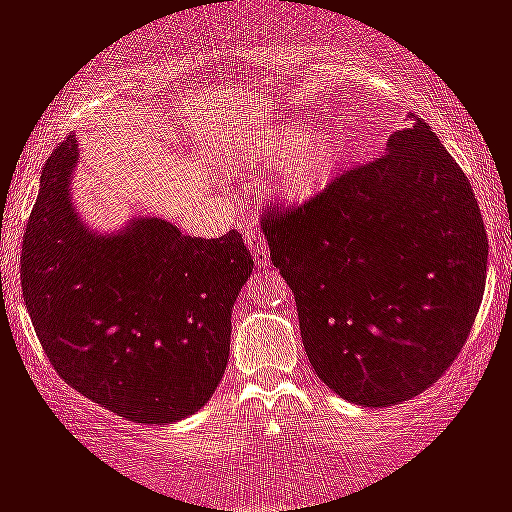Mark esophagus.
Segmentation results:
<instances>
[{
  "instance_id": "esophagus-1",
  "label": "esophagus",
  "mask_w": 512,
  "mask_h": 512,
  "mask_svg": "<svg viewBox=\"0 0 512 512\" xmlns=\"http://www.w3.org/2000/svg\"><path fill=\"white\" fill-rule=\"evenodd\" d=\"M244 242H246V246H249V249H251V254H254L258 266L266 268L268 263H270V258H268V246H266V239H263V235L256 230L254 225H246V227H244Z\"/></svg>"
}]
</instances>
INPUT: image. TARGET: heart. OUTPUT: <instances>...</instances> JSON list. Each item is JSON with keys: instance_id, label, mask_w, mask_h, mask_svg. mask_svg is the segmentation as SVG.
<instances>
[{"instance_id": "obj_1", "label": "heart", "mask_w": 512, "mask_h": 512, "mask_svg": "<svg viewBox=\"0 0 512 512\" xmlns=\"http://www.w3.org/2000/svg\"><path fill=\"white\" fill-rule=\"evenodd\" d=\"M275 142H287L270 173L273 189L285 201L301 204L330 185L337 175L342 154L334 132L306 130V125L292 123L277 130Z\"/></svg>"}]
</instances>
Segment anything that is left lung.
<instances>
[{
	"mask_svg": "<svg viewBox=\"0 0 512 512\" xmlns=\"http://www.w3.org/2000/svg\"><path fill=\"white\" fill-rule=\"evenodd\" d=\"M263 232L308 361L342 399L394 406L456 361L482 304L489 242L468 178L425 121L304 206L268 213Z\"/></svg>",
	"mask_w": 512,
	"mask_h": 512,
	"instance_id": "left-lung-1",
	"label": "left lung"
}]
</instances>
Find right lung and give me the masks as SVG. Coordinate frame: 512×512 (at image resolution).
<instances>
[{
    "instance_id": "obj_1",
    "label": "right lung",
    "mask_w": 512,
    "mask_h": 512,
    "mask_svg": "<svg viewBox=\"0 0 512 512\" xmlns=\"http://www.w3.org/2000/svg\"><path fill=\"white\" fill-rule=\"evenodd\" d=\"M78 156L75 135L52 151L25 227L21 287L37 339L87 399L132 422H178L223 380L254 258L237 230L185 237L147 216L90 230L71 194Z\"/></svg>"
}]
</instances>
